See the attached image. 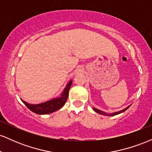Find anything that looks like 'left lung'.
Listing matches in <instances>:
<instances>
[{
	"label": "left lung",
	"instance_id": "8db88e82",
	"mask_svg": "<svg viewBox=\"0 0 152 152\" xmlns=\"http://www.w3.org/2000/svg\"><path fill=\"white\" fill-rule=\"evenodd\" d=\"M130 106H131V105H130ZM130 106H127V107H126V108H125L124 109H123V110H121V111H117V112L111 113V114H108V113H106V112H104V111H101V110H99V109H96V108H93V109H94V111H96V112H97V113H98V114H99L104 115V116H116V115H117V114H121V113H123L124 111H126V110L128 109L130 107Z\"/></svg>",
	"mask_w": 152,
	"mask_h": 152
}]
</instances>
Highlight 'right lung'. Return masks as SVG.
Wrapping results in <instances>:
<instances>
[{
    "mask_svg": "<svg viewBox=\"0 0 152 152\" xmlns=\"http://www.w3.org/2000/svg\"><path fill=\"white\" fill-rule=\"evenodd\" d=\"M71 84H72V80H71L67 83L61 94L59 97L54 98L51 100L47 101L46 102L41 103L38 104H31L26 102L25 101L22 100V102L28 108L33 112L37 114H48L53 113L57 110L60 109L64 106L65 103L67 101L68 96H69V91L70 89Z\"/></svg>",
    "mask_w": 152,
    "mask_h": 152,
    "instance_id": "right-lung-1",
    "label": "right lung"
}]
</instances>
